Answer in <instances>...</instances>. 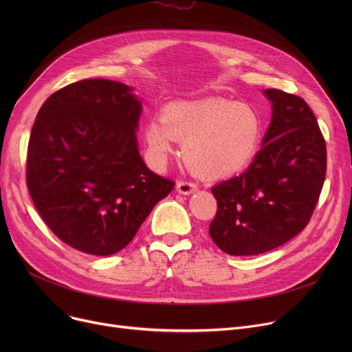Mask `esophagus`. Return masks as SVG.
<instances>
[{"instance_id":"1","label":"esophagus","mask_w":352,"mask_h":352,"mask_svg":"<svg viewBox=\"0 0 352 352\" xmlns=\"http://www.w3.org/2000/svg\"><path fill=\"white\" fill-rule=\"evenodd\" d=\"M177 191L182 195H190L197 191V186L190 181H178L177 182Z\"/></svg>"}]
</instances>
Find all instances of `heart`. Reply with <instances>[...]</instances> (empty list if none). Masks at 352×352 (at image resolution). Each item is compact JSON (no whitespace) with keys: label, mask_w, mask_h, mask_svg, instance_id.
Here are the masks:
<instances>
[{"label":"heart","mask_w":352,"mask_h":352,"mask_svg":"<svg viewBox=\"0 0 352 352\" xmlns=\"http://www.w3.org/2000/svg\"><path fill=\"white\" fill-rule=\"evenodd\" d=\"M263 133V117L252 105L224 98L170 102L144 126L157 162L174 151V140L182 141L188 168L210 179L244 170L260 150Z\"/></svg>","instance_id":"obj_1"}]
</instances>
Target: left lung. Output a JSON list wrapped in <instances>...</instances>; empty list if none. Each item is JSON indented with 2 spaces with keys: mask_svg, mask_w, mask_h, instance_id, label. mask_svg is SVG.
I'll return each instance as SVG.
<instances>
[{
  "mask_svg": "<svg viewBox=\"0 0 352 352\" xmlns=\"http://www.w3.org/2000/svg\"><path fill=\"white\" fill-rule=\"evenodd\" d=\"M272 118L248 170L212 187L210 235L230 255H256L289 241L309 223L327 171V146L308 104L270 88Z\"/></svg>",
  "mask_w": 352,
  "mask_h": 352,
  "instance_id": "1",
  "label": "left lung"
}]
</instances>
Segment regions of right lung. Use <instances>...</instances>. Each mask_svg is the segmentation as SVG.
<instances>
[{
  "label": "right lung",
  "mask_w": 352,
  "mask_h": 352,
  "mask_svg": "<svg viewBox=\"0 0 352 352\" xmlns=\"http://www.w3.org/2000/svg\"><path fill=\"white\" fill-rule=\"evenodd\" d=\"M141 101L125 84L82 80L43 104L28 142L27 186L48 228L91 255L125 248L174 181L154 174L137 142Z\"/></svg>",
  "instance_id": "1"
}]
</instances>
